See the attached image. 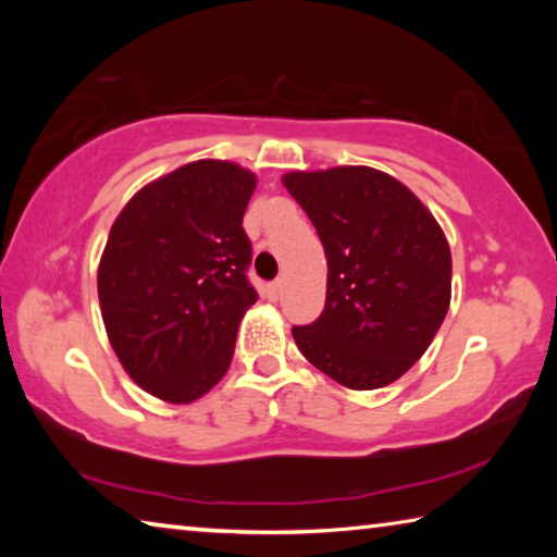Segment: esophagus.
<instances>
[{
  "mask_svg": "<svg viewBox=\"0 0 557 557\" xmlns=\"http://www.w3.org/2000/svg\"><path fill=\"white\" fill-rule=\"evenodd\" d=\"M280 289H282L280 282H270V285L265 287V295H268V299H272V301L280 299Z\"/></svg>",
  "mask_w": 557,
  "mask_h": 557,
  "instance_id": "34e87169",
  "label": "esophagus"
}]
</instances>
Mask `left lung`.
Listing matches in <instances>:
<instances>
[{"mask_svg": "<svg viewBox=\"0 0 557 557\" xmlns=\"http://www.w3.org/2000/svg\"><path fill=\"white\" fill-rule=\"evenodd\" d=\"M282 184L314 223L326 305L295 326L309 363L351 391L398 381L428 351L451 299V252L435 215L373 166L287 172Z\"/></svg>", "mask_w": 557, "mask_h": 557, "instance_id": "obj_1", "label": "left lung"}]
</instances>
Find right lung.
I'll return each instance as SVG.
<instances>
[{
    "instance_id": "obj_1",
    "label": "right lung",
    "mask_w": 557,
    "mask_h": 557,
    "mask_svg": "<svg viewBox=\"0 0 557 557\" xmlns=\"http://www.w3.org/2000/svg\"><path fill=\"white\" fill-rule=\"evenodd\" d=\"M258 176L199 159L154 178L112 223L98 265L102 324L122 369L149 395L186 405L228 371L256 305L243 213Z\"/></svg>"
}]
</instances>
